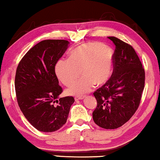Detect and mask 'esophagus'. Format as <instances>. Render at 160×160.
I'll list each match as a JSON object with an SVG mask.
<instances>
[{
	"instance_id": "obj_1",
	"label": "esophagus",
	"mask_w": 160,
	"mask_h": 160,
	"mask_svg": "<svg viewBox=\"0 0 160 160\" xmlns=\"http://www.w3.org/2000/svg\"><path fill=\"white\" fill-rule=\"evenodd\" d=\"M84 98H85V96L84 95H81V96H75V101H78V100H82Z\"/></svg>"
}]
</instances>
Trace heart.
Here are the masks:
<instances>
[{
	"mask_svg": "<svg viewBox=\"0 0 160 160\" xmlns=\"http://www.w3.org/2000/svg\"><path fill=\"white\" fill-rule=\"evenodd\" d=\"M113 69V52L98 42H88L71 51L68 59L59 60L55 67L58 80L69 86L81 72L82 78L69 86L68 95H81L95 86H102L111 78Z\"/></svg>",
	"mask_w": 160,
	"mask_h": 160,
	"instance_id": "heart-1",
	"label": "heart"
}]
</instances>
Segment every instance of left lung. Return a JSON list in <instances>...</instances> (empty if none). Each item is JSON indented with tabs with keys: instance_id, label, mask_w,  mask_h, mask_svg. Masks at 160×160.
Wrapping results in <instances>:
<instances>
[{
	"instance_id": "left-lung-1",
	"label": "left lung",
	"mask_w": 160,
	"mask_h": 160,
	"mask_svg": "<svg viewBox=\"0 0 160 160\" xmlns=\"http://www.w3.org/2000/svg\"><path fill=\"white\" fill-rule=\"evenodd\" d=\"M116 46L113 72L108 82L93 94L97 107L95 123L114 129L126 123L138 108L144 87L145 73L132 47L115 37H108Z\"/></svg>"
}]
</instances>
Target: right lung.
Segmentation results:
<instances>
[{
    "mask_svg": "<svg viewBox=\"0 0 160 160\" xmlns=\"http://www.w3.org/2000/svg\"><path fill=\"white\" fill-rule=\"evenodd\" d=\"M69 43L65 40L40 41L24 56L16 69L18 104L28 121L40 132H52L64 126L74 102L71 96L59 98L62 89L55 72Z\"/></svg>",
    "mask_w": 160,
    "mask_h": 160,
    "instance_id": "add662e5",
    "label": "right lung"
}]
</instances>
